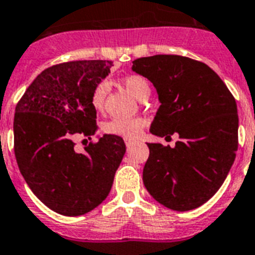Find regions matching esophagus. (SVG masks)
I'll return each mask as SVG.
<instances>
[{
	"label": "esophagus",
	"mask_w": 255,
	"mask_h": 255,
	"mask_svg": "<svg viewBox=\"0 0 255 255\" xmlns=\"http://www.w3.org/2000/svg\"><path fill=\"white\" fill-rule=\"evenodd\" d=\"M132 143H134V140H131V139H125V144H126V147H130L132 144Z\"/></svg>",
	"instance_id": "obj_1"
}]
</instances>
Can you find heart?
<instances>
[{"mask_svg":"<svg viewBox=\"0 0 255 255\" xmlns=\"http://www.w3.org/2000/svg\"><path fill=\"white\" fill-rule=\"evenodd\" d=\"M124 87L130 92L135 99L143 102L151 94V85L146 78L142 75H129L123 79ZM109 85L107 82H100L94 92H92L91 103L98 112L104 111L105 100L108 96ZM146 126V120L142 117L135 119H113L104 125V131L112 135L123 136L125 139H134L138 138L142 132L143 128Z\"/></svg>","mask_w":255,"mask_h":255,"instance_id":"b5f03b06","label":"heart"}]
</instances>
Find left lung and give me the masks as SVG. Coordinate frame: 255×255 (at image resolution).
Wrapping results in <instances>:
<instances>
[{"instance_id": "8db88e82", "label": "left lung", "mask_w": 255, "mask_h": 255, "mask_svg": "<svg viewBox=\"0 0 255 255\" xmlns=\"http://www.w3.org/2000/svg\"><path fill=\"white\" fill-rule=\"evenodd\" d=\"M132 71L156 88L160 107L151 134H178L172 148L147 143L143 184L174 211L199 207L220 189L236 157V100L211 67L188 57L157 54L132 61Z\"/></svg>"}]
</instances>
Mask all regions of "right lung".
I'll use <instances>...</instances> for the list:
<instances>
[{
  "instance_id": "right-lung-1",
  "label": "right lung",
  "mask_w": 255,
  "mask_h": 255,
  "mask_svg": "<svg viewBox=\"0 0 255 255\" xmlns=\"http://www.w3.org/2000/svg\"><path fill=\"white\" fill-rule=\"evenodd\" d=\"M112 61H71L41 71L19 100L14 116V151L32 193L57 214L79 216L98 207L113 185L125 155L121 136L104 134L74 150L73 136L91 139L96 109L91 98Z\"/></svg>"
}]
</instances>
